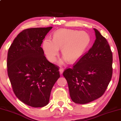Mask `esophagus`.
Returning <instances> with one entry per match:
<instances>
[{"instance_id":"esophagus-1","label":"esophagus","mask_w":121,"mask_h":121,"mask_svg":"<svg viewBox=\"0 0 121 121\" xmlns=\"http://www.w3.org/2000/svg\"><path fill=\"white\" fill-rule=\"evenodd\" d=\"M63 71H64V69L63 68H60V69H59V72H60V74H62Z\"/></svg>"}]
</instances>
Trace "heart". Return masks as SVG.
I'll list each match as a JSON object with an SVG mask.
<instances>
[{
  "mask_svg": "<svg viewBox=\"0 0 121 121\" xmlns=\"http://www.w3.org/2000/svg\"><path fill=\"white\" fill-rule=\"evenodd\" d=\"M90 43V37L84 31L63 29L54 34L53 39L47 38L43 43V48L47 58L50 62L56 60L62 48L65 60L73 63L82 56Z\"/></svg>",
  "mask_w": 121,
  "mask_h": 121,
  "instance_id": "obj_1",
  "label": "heart"
}]
</instances>
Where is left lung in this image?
<instances>
[{
	"label": "left lung",
	"instance_id": "1",
	"mask_svg": "<svg viewBox=\"0 0 121 121\" xmlns=\"http://www.w3.org/2000/svg\"><path fill=\"white\" fill-rule=\"evenodd\" d=\"M94 30L96 39L92 48L63 73L71 99L76 104H87L100 98L112 77V50L106 39L97 29Z\"/></svg>",
	"mask_w": 121,
	"mask_h": 121
}]
</instances>
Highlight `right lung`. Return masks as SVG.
<instances>
[{"label":"right lung","mask_w":121,"mask_h":121,"mask_svg":"<svg viewBox=\"0 0 121 121\" xmlns=\"http://www.w3.org/2000/svg\"><path fill=\"white\" fill-rule=\"evenodd\" d=\"M52 28L24 29L8 51L7 74L14 93L33 107L48 104L51 90L60 77L59 66L47 60L41 47Z\"/></svg>","instance_id":"add662e5"}]
</instances>
